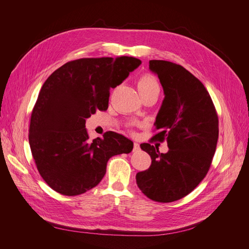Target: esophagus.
Returning <instances> with one entry per match:
<instances>
[{"label": "esophagus", "mask_w": 249, "mask_h": 249, "mask_svg": "<svg viewBox=\"0 0 249 249\" xmlns=\"http://www.w3.org/2000/svg\"><path fill=\"white\" fill-rule=\"evenodd\" d=\"M140 146L138 143H134V147H133V152H137V150H139Z\"/></svg>", "instance_id": "34e87169"}]
</instances>
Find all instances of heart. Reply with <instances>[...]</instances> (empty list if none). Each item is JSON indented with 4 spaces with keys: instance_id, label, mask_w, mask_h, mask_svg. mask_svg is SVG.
Returning <instances> with one entry per match:
<instances>
[{
    "instance_id": "obj_1",
    "label": "heart",
    "mask_w": 249,
    "mask_h": 249,
    "mask_svg": "<svg viewBox=\"0 0 249 249\" xmlns=\"http://www.w3.org/2000/svg\"><path fill=\"white\" fill-rule=\"evenodd\" d=\"M138 89L141 95L148 93H159L160 85L153 76H150V74H143L138 80Z\"/></svg>"
}]
</instances>
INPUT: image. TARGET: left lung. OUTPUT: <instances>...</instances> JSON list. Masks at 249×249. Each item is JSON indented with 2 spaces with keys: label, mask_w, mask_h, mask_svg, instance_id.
Returning <instances> with one entry per match:
<instances>
[{
  "label": "left lung",
  "mask_w": 249,
  "mask_h": 249,
  "mask_svg": "<svg viewBox=\"0 0 249 249\" xmlns=\"http://www.w3.org/2000/svg\"><path fill=\"white\" fill-rule=\"evenodd\" d=\"M164 90L153 139L167 141L166 154L149 143L140 144L152 158L149 168L136 175L139 189L150 199L171 202L193 191L209 171L218 140V116L202 83L183 66L150 60Z\"/></svg>",
  "instance_id": "obj_1"
}]
</instances>
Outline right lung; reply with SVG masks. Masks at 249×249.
Returning <instances> with one entry per match:
<instances>
[{"label": "right lung", "instance_id": "right-lung-1", "mask_svg": "<svg viewBox=\"0 0 249 249\" xmlns=\"http://www.w3.org/2000/svg\"><path fill=\"white\" fill-rule=\"evenodd\" d=\"M141 64L137 58H82L59 67L43 83L31 114L29 143L40 176L56 192L74 196L92 189L111 157L133 142L115 132L90 140L86 119L107 110L110 89Z\"/></svg>", "mask_w": 249, "mask_h": 249}]
</instances>
